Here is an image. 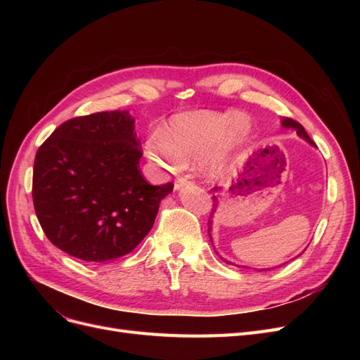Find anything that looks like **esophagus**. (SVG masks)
Wrapping results in <instances>:
<instances>
[{
    "instance_id": "1",
    "label": "esophagus",
    "mask_w": 360,
    "mask_h": 360,
    "mask_svg": "<svg viewBox=\"0 0 360 360\" xmlns=\"http://www.w3.org/2000/svg\"><path fill=\"white\" fill-rule=\"evenodd\" d=\"M189 177H177L176 181H174V189H181L183 186H186V184H189Z\"/></svg>"
}]
</instances>
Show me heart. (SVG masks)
<instances>
[{
	"mask_svg": "<svg viewBox=\"0 0 360 360\" xmlns=\"http://www.w3.org/2000/svg\"><path fill=\"white\" fill-rule=\"evenodd\" d=\"M167 137L156 134L146 143L147 156L167 169H179L183 163H198L213 159L217 174L228 171L230 153L242 147L250 134V122L246 115L234 111L209 112L193 111L174 117Z\"/></svg>",
	"mask_w": 360,
	"mask_h": 360,
	"instance_id": "obj_1",
	"label": "heart"
}]
</instances>
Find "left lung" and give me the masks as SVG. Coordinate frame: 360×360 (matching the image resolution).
Returning <instances> with one entry per match:
<instances>
[{
    "instance_id": "1",
    "label": "left lung",
    "mask_w": 360,
    "mask_h": 360,
    "mask_svg": "<svg viewBox=\"0 0 360 360\" xmlns=\"http://www.w3.org/2000/svg\"><path fill=\"white\" fill-rule=\"evenodd\" d=\"M282 126L284 127H291V129H294L296 130V134L300 136V138H303V139H307L309 144H312V146H315L314 143H312V139L309 138V135L307 134V130L303 129V126L300 124V123H297L296 120H292V118H290V117H285L284 120H282ZM214 191H217V188H214ZM217 198L214 197L213 195V210H212V214H210V219H209V237H210V242H212V245H213V240H212V234H210V231H212V216H213V213H214V210H216V207H217ZM214 249V248H213ZM224 259V258H222ZM226 264H231V263H228L226 259H224ZM267 270H270V269H261L259 271H267Z\"/></svg>"
}]
</instances>
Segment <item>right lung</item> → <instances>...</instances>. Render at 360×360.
<instances>
[{
	"instance_id": "obj_1",
	"label": "right lung",
	"mask_w": 360,
	"mask_h": 360,
	"mask_svg": "<svg viewBox=\"0 0 360 360\" xmlns=\"http://www.w3.org/2000/svg\"><path fill=\"white\" fill-rule=\"evenodd\" d=\"M127 111L96 112L60 124L32 171V202L43 233L63 252L90 263L123 257L155 224L174 184L153 186Z\"/></svg>"
}]
</instances>
